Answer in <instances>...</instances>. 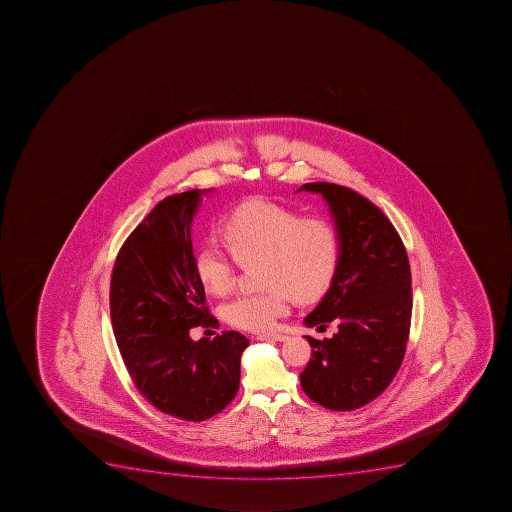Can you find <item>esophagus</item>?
I'll use <instances>...</instances> for the list:
<instances>
[{"mask_svg": "<svg viewBox=\"0 0 512 512\" xmlns=\"http://www.w3.org/2000/svg\"><path fill=\"white\" fill-rule=\"evenodd\" d=\"M288 335L279 334V332H272V334H259L258 340H272V342H285Z\"/></svg>", "mask_w": 512, "mask_h": 512, "instance_id": "34e87169", "label": "esophagus"}]
</instances>
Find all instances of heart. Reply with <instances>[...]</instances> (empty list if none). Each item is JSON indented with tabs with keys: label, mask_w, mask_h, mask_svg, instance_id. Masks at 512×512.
Here are the masks:
<instances>
[{
	"label": "heart",
	"mask_w": 512,
	"mask_h": 512,
	"mask_svg": "<svg viewBox=\"0 0 512 512\" xmlns=\"http://www.w3.org/2000/svg\"><path fill=\"white\" fill-rule=\"evenodd\" d=\"M224 237L238 262L261 261L259 293L233 298L224 306L227 323L251 332H269L290 308V298L310 301L321 297L339 266L337 230L321 217H301L266 199H251L225 217ZM196 274L207 292L225 295L232 290L237 269L219 246H202Z\"/></svg>",
	"instance_id": "1"
}]
</instances>
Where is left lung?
Instances as JSON below:
<instances>
[{"instance_id":"obj_1","label":"left lung","mask_w":512,"mask_h":512,"mask_svg":"<svg viewBox=\"0 0 512 512\" xmlns=\"http://www.w3.org/2000/svg\"><path fill=\"white\" fill-rule=\"evenodd\" d=\"M300 191L323 196L339 235V266L323 300L305 318L331 339L306 335L311 358L300 383L306 396L347 412L381 396L399 371L412 318V275L407 251L391 220L373 202L345 186L306 183Z\"/></svg>"}]
</instances>
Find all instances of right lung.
Returning <instances> with one entry per match:
<instances>
[{"instance_id":"obj_1","label":"right lung","mask_w":512,"mask_h":512,"mask_svg":"<svg viewBox=\"0 0 512 512\" xmlns=\"http://www.w3.org/2000/svg\"><path fill=\"white\" fill-rule=\"evenodd\" d=\"M160 201L126 238L110 284L113 334L134 386L160 412L202 421L222 412L240 386L250 342L237 331L194 342L189 329H217L194 267L191 224L202 194Z\"/></svg>"}]
</instances>
